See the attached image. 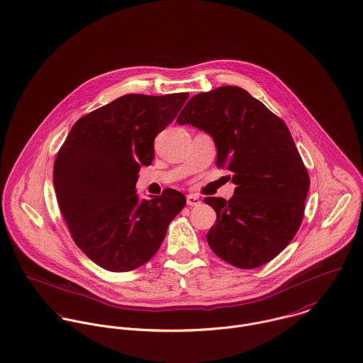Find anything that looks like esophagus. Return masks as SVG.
Returning a JSON list of instances; mask_svg holds the SVG:
<instances>
[{
  "label": "esophagus",
  "instance_id": "esophagus-1",
  "mask_svg": "<svg viewBox=\"0 0 363 363\" xmlns=\"http://www.w3.org/2000/svg\"><path fill=\"white\" fill-rule=\"evenodd\" d=\"M186 203H188V206H199L201 201V198L196 196V195H188L186 196Z\"/></svg>",
  "mask_w": 363,
  "mask_h": 363
}]
</instances>
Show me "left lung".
Wrapping results in <instances>:
<instances>
[{"instance_id": "1", "label": "left lung", "mask_w": 363, "mask_h": 363, "mask_svg": "<svg viewBox=\"0 0 363 363\" xmlns=\"http://www.w3.org/2000/svg\"><path fill=\"white\" fill-rule=\"evenodd\" d=\"M177 122L214 139L216 164L237 185L230 201L204 198L217 213L206 235L211 250L238 269L273 260L295 237L311 185L286 125L238 86L194 96Z\"/></svg>"}]
</instances>
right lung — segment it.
Masks as SVG:
<instances>
[{
    "mask_svg": "<svg viewBox=\"0 0 363 363\" xmlns=\"http://www.w3.org/2000/svg\"><path fill=\"white\" fill-rule=\"evenodd\" d=\"M188 96H121L75 122L58 150L52 181L61 214L78 247L108 272L149 262L186 204L171 188L140 201L135 185L140 165L155 159V138Z\"/></svg>",
    "mask_w": 363,
    "mask_h": 363,
    "instance_id": "right-lung-1",
    "label": "right lung"
}]
</instances>
